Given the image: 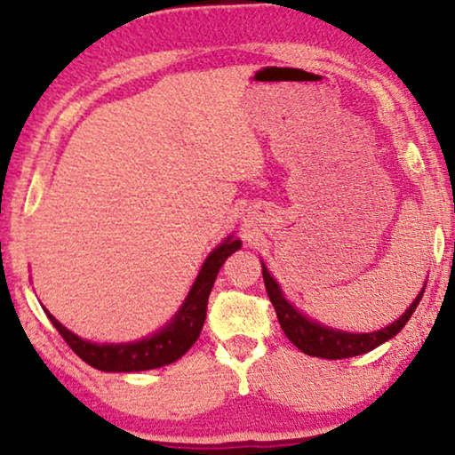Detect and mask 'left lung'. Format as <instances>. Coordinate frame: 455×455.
Returning a JSON list of instances; mask_svg holds the SVG:
<instances>
[{"label":"left lung","mask_w":455,"mask_h":455,"mask_svg":"<svg viewBox=\"0 0 455 455\" xmlns=\"http://www.w3.org/2000/svg\"><path fill=\"white\" fill-rule=\"evenodd\" d=\"M260 265H263V282H265L267 294H269V300L273 304V308H275L279 325H282L283 333L288 335V339L300 352L308 354V356L327 358V360L360 356V354L375 350L377 346L389 341L394 335L402 331L403 325H406L416 307H419L420 298L425 294V288H427V283L422 285L419 296H416L414 302L406 308V313H403L400 319L391 323V325L372 333H352V331H341V329L321 325V323H316L315 319H308V316L300 313L296 307H291L288 298L283 296L282 288H279V283L273 279L271 273L267 271L265 263Z\"/></svg>","instance_id":"8db88e82"}]
</instances>
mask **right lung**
Here are the masks:
<instances>
[{
    "label": "right lung",
    "mask_w": 455,
    "mask_h": 455,
    "mask_svg": "<svg viewBox=\"0 0 455 455\" xmlns=\"http://www.w3.org/2000/svg\"><path fill=\"white\" fill-rule=\"evenodd\" d=\"M240 240L228 235L220 246L213 248L209 257L204 259L201 271H198L195 283H192L188 296H186L178 313L172 316L167 325H164V329L148 335V338L128 341V344H97V341L78 338L76 333L61 325L49 310H45V313L61 338L66 339V344L92 369L105 372L159 369V366L172 364L178 358H182L198 339L204 325V316H207L209 294L213 290L217 273H220L221 265L226 263L229 254L240 251Z\"/></svg>",
    "instance_id": "add662e5"
}]
</instances>
